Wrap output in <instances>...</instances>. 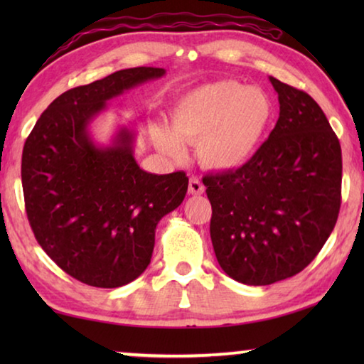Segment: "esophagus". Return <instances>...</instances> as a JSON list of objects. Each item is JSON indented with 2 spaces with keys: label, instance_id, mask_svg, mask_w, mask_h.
Listing matches in <instances>:
<instances>
[{
  "label": "esophagus",
  "instance_id": "obj_1",
  "mask_svg": "<svg viewBox=\"0 0 364 364\" xmlns=\"http://www.w3.org/2000/svg\"><path fill=\"white\" fill-rule=\"evenodd\" d=\"M204 184L200 183V180H197V178H191L189 180V186H188V191L189 194L193 196H200L202 193H204Z\"/></svg>",
  "mask_w": 364,
  "mask_h": 364
}]
</instances>
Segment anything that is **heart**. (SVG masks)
Instances as JSON below:
<instances>
[{
    "instance_id": "heart-1",
    "label": "heart",
    "mask_w": 364,
    "mask_h": 364,
    "mask_svg": "<svg viewBox=\"0 0 364 364\" xmlns=\"http://www.w3.org/2000/svg\"><path fill=\"white\" fill-rule=\"evenodd\" d=\"M273 114L263 90L223 80L181 96L170 110V130L152 128V143L173 159L184 156L183 143L197 144L207 168L234 170L257 152Z\"/></svg>"
}]
</instances>
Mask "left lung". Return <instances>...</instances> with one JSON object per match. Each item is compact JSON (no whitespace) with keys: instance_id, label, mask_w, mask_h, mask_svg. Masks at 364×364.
I'll return each mask as SVG.
<instances>
[{"instance_id":"left-lung-1","label":"left lung","mask_w":364,"mask_h":364,"mask_svg":"<svg viewBox=\"0 0 364 364\" xmlns=\"http://www.w3.org/2000/svg\"><path fill=\"white\" fill-rule=\"evenodd\" d=\"M279 119L237 170L207 175L210 237L221 269L247 286L300 273L334 230L341 208L342 152L311 96L269 77Z\"/></svg>"}]
</instances>
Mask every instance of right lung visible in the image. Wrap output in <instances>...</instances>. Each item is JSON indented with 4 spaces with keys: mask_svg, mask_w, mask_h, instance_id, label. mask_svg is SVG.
<instances>
[{
    "mask_svg": "<svg viewBox=\"0 0 364 364\" xmlns=\"http://www.w3.org/2000/svg\"><path fill=\"white\" fill-rule=\"evenodd\" d=\"M164 75L159 67H134L65 91L23 146L22 188L36 241L59 268L88 286L114 289L143 274L159 221L186 196L184 171L139 168L133 127L120 125L109 144L91 134L110 100Z\"/></svg>",
    "mask_w": 364,
    "mask_h": 364,
    "instance_id": "1",
    "label": "right lung"
}]
</instances>
